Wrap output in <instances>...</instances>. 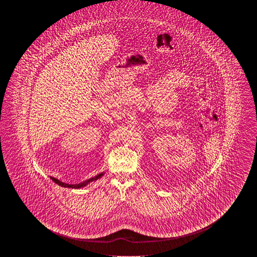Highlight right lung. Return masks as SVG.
<instances>
[{"mask_svg": "<svg viewBox=\"0 0 257 257\" xmlns=\"http://www.w3.org/2000/svg\"><path fill=\"white\" fill-rule=\"evenodd\" d=\"M104 174L102 173V174H99V175H96V176H94V177H92V178H90V179H88V180L84 181V182H82V183H80V184H78V185H69V184H65V183H62V182H60V180H58V179H56V178H53V177H50L52 180L54 181L56 184H58L59 186H63V187H70V188H80V187H82V186H85L89 183H91V182H93V181L97 180L99 179L101 176H103Z\"/></svg>", "mask_w": 257, "mask_h": 257, "instance_id": "add662e5", "label": "right lung"}]
</instances>
